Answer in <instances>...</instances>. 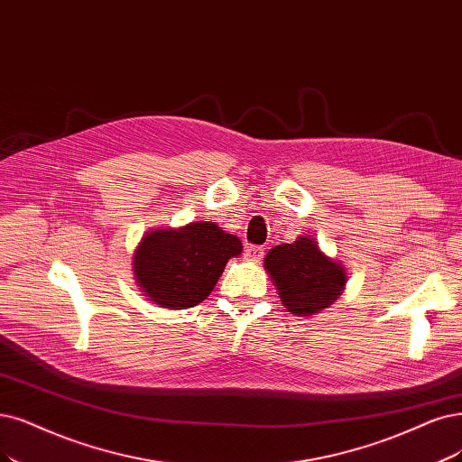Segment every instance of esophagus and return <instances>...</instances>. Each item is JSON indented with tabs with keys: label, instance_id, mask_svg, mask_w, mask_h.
I'll list each match as a JSON object with an SVG mask.
<instances>
[{
	"label": "esophagus",
	"instance_id": "esophagus-1",
	"mask_svg": "<svg viewBox=\"0 0 462 462\" xmlns=\"http://www.w3.org/2000/svg\"><path fill=\"white\" fill-rule=\"evenodd\" d=\"M244 254H245V259H247V261L261 263V261H263V257H264V247H261V245H247Z\"/></svg>",
	"mask_w": 462,
	"mask_h": 462
}]
</instances>
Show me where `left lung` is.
<instances>
[{
	"instance_id": "1",
	"label": "left lung",
	"mask_w": 462,
	"mask_h": 462,
	"mask_svg": "<svg viewBox=\"0 0 462 462\" xmlns=\"http://www.w3.org/2000/svg\"><path fill=\"white\" fill-rule=\"evenodd\" d=\"M264 266L280 299L295 316H312L333 304L346 283L343 266L328 259L312 237L270 249Z\"/></svg>"
}]
</instances>
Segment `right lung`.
I'll return each instance as SVG.
<instances>
[{
    "label": "right lung",
    "mask_w": 462,
    "mask_h": 462,
    "mask_svg": "<svg viewBox=\"0 0 462 462\" xmlns=\"http://www.w3.org/2000/svg\"><path fill=\"white\" fill-rule=\"evenodd\" d=\"M240 253V240L215 222L153 230L134 251V276L150 300L184 310L209 297L228 259Z\"/></svg>",
    "instance_id": "1"
}]
</instances>
